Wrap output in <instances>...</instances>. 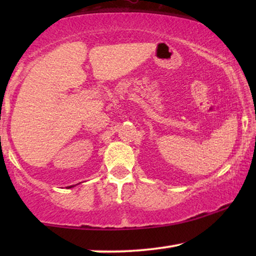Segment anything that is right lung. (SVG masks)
Wrapping results in <instances>:
<instances>
[{
  "label": "right lung",
  "mask_w": 256,
  "mask_h": 256,
  "mask_svg": "<svg viewBox=\"0 0 256 256\" xmlns=\"http://www.w3.org/2000/svg\"><path fill=\"white\" fill-rule=\"evenodd\" d=\"M70 188H71V186H70Z\"/></svg>",
  "instance_id": "right-lung-1"
}]
</instances>
